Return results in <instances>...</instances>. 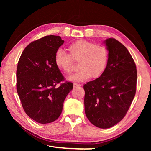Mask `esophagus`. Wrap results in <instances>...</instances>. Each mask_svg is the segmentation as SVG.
Returning <instances> with one entry per match:
<instances>
[{"mask_svg":"<svg viewBox=\"0 0 151 151\" xmlns=\"http://www.w3.org/2000/svg\"><path fill=\"white\" fill-rule=\"evenodd\" d=\"M74 87H78V86H81V84H78V83H74Z\"/></svg>","mask_w":151,"mask_h":151,"instance_id":"esophagus-1","label":"esophagus"}]
</instances>
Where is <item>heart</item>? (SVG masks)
Returning <instances> with one entry per match:
<instances>
[{"label":"heart","mask_w":151,"mask_h":151,"mask_svg":"<svg viewBox=\"0 0 151 151\" xmlns=\"http://www.w3.org/2000/svg\"><path fill=\"white\" fill-rule=\"evenodd\" d=\"M69 55L58 49L55 53L56 66L65 74H70L73 70V62L78 61V68L76 73L68 79L73 81H84L97 78L103 75L109 63V52L105 46L94 44L89 40L81 39L68 45Z\"/></svg>","instance_id":"heart-1"}]
</instances>
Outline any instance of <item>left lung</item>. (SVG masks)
Returning <instances> with one entry per match:
<instances>
[{
	"mask_svg": "<svg viewBox=\"0 0 151 151\" xmlns=\"http://www.w3.org/2000/svg\"><path fill=\"white\" fill-rule=\"evenodd\" d=\"M109 58L103 75L84 85L85 111L92 124L109 129L126 115L137 89V67L129 50L113 38L106 39Z\"/></svg>",
	"mask_w": 151,
	"mask_h": 151,
	"instance_id": "left-lung-1",
	"label": "left lung"
}]
</instances>
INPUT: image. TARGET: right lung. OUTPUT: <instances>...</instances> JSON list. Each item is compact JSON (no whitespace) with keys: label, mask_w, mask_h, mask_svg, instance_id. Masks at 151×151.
Segmentation results:
<instances>
[{"label":"right lung","mask_w":151,"mask_h":151,"mask_svg":"<svg viewBox=\"0 0 151 151\" xmlns=\"http://www.w3.org/2000/svg\"><path fill=\"white\" fill-rule=\"evenodd\" d=\"M64 43L59 36H45L30 42L19 58L17 69V91L24 112L41 124L60 116L64 101L73 88L65 81L55 63V55Z\"/></svg>","instance_id":"add662e5"}]
</instances>
